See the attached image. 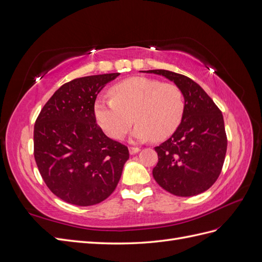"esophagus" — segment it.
Instances as JSON below:
<instances>
[{
  "label": "esophagus",
  "mask_w": 262,
  "mask_h": 262,
  "mask_svg": "<svg viewBox=\"0 0 262 262\" xmlns=\"http://www.w3.org/2000/svg\"><path fill=\"white\" fill-rule=\"evenodd\" d=\"M129 150H130V154H131V155H133V154H137L138 152H140V148H139V147L131 146V147L129 148Z\"/></svg>",
  "instance_id": "esophagus-1"
}]
</instances>
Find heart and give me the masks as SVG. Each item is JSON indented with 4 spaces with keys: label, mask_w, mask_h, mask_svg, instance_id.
Returning <instances> with one entry per match:
<instances>
[{
    "label": "heart",
    "mask_w": 262,
    "mask_h": 262,
    "mask_svg": "<svg viewBox=\"0 0 262 262\" xmlns=\"http://www.w3.org/2000/svg\"><path fill=\"white\" fill-rule=\"evenodd\" d=\"M110 95L112 99L95 101L94 115L102 131L115 140L125 136L134 119V140L163 141L177 130L185 114L184 93L173 83L134 76L114 85Z\"/></svg>",
    "instance_id": "b5f03b06"
}]
</instances>
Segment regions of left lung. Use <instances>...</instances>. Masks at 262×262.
<instances>
[{"label":"left lung","instance_id":"left-lung-1","mask_svg":"<svg viewBox=\"0 0 262 262\" xmlns=\"http://www.w3.org/2000/svg\"><path fill=\"white\" fill-rule=\"evenodd\" d=\"M167 77L184 93L185 114L172 136L156 146L158 162L153 177L166 191L179 196L204 192L223 167L227 137L219 107L200 85L167 70H149Z\"/></svg>","mask_w":262,"mask_h":262}]
</instances>
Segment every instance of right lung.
Wrapping results in <instances>:
<instances>
[{
	"mask_svg": "<svg viewBox=\"0 0 262 262\" xmlns=\"http://www.w3.org/2000/svg\"><path fill=\"white\" fill-rule=\"evenodd\" d=\"M120 74L75 78L46 102L34 129V155L51 192L89 207L114 192L129 149L109 139L96 123L94 105L105 85Z\"/></svg>",
	"mask_w": 262,
	"mask_h": 262,
	"instance_id": "add662e5",
	"label": "right lung"
}]
</instances>
